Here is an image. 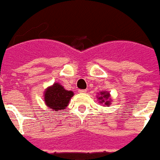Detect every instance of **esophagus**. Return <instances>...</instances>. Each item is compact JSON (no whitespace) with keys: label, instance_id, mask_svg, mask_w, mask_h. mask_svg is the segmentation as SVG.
<instances>
[{"label":"esophagus","instance_id":"1","mask_svg":"<svg viewBox=\"0 0 160 160\" xmlns=\"http://www.w3.org/2000/svg\"><path fill=\"white\" fill-rule=\"evenodd\" d=\"M78 92L79 93H81V94H85V93L87 92V90H86V89H79Z\"/></svg>","mask_w":160,"mask_h":160}]
</instances>
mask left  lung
I'll return each instance as SVG.
<instances>
[{
    "label": "left lung",
    "instance_id": "obj_1",
    "mask_svg": "<svg viewBox=\"0 0 160 160\" xmlns=\"http://www.w3.org/2000/svg\"><path fill=\"white\" fill-rule=\"evenodd\" d=\"M97 99L100 104H104V107H109L112 102V98L110 96V93L107 91L100 92L97 95Z\"/></svg>",
    "mask_w": 160,
    "mask_h": 160
}]
</instances>
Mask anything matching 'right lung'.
Returning <instances> with one entry per match:
<instances>
[{"label": "right lung", "instance_id": "add662e5", "mask_svg": "<svg viewBox=\"0 0 160 160\" xmlns=\"http://www.w3.org/2000/svg\"><path fill=\"white\" fill-rule=\"evenodd\" d=\"M73 95V92L65 89L59 82L48 87L43 93L45 104L53 112L65 110Z\"/></svg>", "mask_w": 160, "mask_h": 160}]
</instances>
